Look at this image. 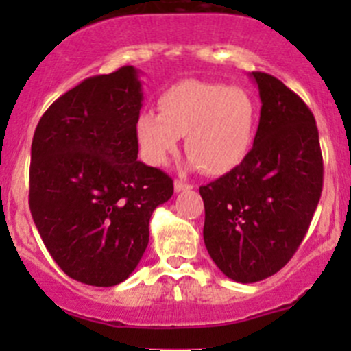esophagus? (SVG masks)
Segmentation results:
<instances>
[{"mask_svg":"<svg viewBox=\"0 0 351 351\" xmlns=\"http://www.w3.org/2000/svg\"><path fill=\"white\" fill-rule=\"evenodd\" d=\"M193 186L189 185L186 182H182V180H175V192H186V190H192Z\"/></svg>","mask_w":351,"mask_h":351,"instance_id":"esophagus-1","label":"esophagus"}]
</instances>
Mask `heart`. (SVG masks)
<instances>
[{"label":"heart","mask_w":351,"mask_h":351,"mask_svg":"<svg viewBox=\"0 0 351 351\" xmlns=\"http://www.w3.org/2000/svg\"><path fill=\"white\" fill-rule=\"evenodd\" d=\"M158 110L141 112L134 125L141 158L151 166L168 161L180 136L190 162L215 176L238 168L253 146L258 107L241 88L182 81L159 95Z\"/></svg>","instance_id":"obj_1"}]
</instances>
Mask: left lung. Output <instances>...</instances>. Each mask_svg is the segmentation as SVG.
I'll return each mask as SVG.
<instances>
[{
    "instance_id": "obj_1",
    "label": "left lung",
    "mask_w": 351,
    "mask_h": 351,
    "mask_svg": "<svg viewBox=\"0 0 351 351\" xmlns=\"http://www.w3.org/2000/svg\"><path fill=\"white\" fill-rule=\"evenodd\" d=\"M261 100L251 151L200 186L204 241L219 270L253 284L277 274L302 243L323 190V154L309 107L267 73H251Z\"/></svg>"
}]
</instances>
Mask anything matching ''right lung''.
I'll return each mask as SVG.
<instances>
[{
  "instance_id": "1",
  "label": "right lung",
  "mask_w": 351,
  "mask_h": 351,
  "mask_svg": "<svg viewBox=\"0 0 351 351\" xmlns=\"http://www.w3.org/2000/svg\"><path fill=\"white\" fill-rule=\"evenodd\" d=\"M139 71L84 80L38 120L32 141L30 205L45 247L66 275L95 287L125 280L149 243V219L173 180L137 161Z\"/></svg>"
}]
</instances>
